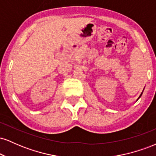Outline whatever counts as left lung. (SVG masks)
Segmentation results:
<instances>
[{"instance_id":"left-lung-1","label":"left lung","mask_w":156,"mask_h":156,"mask_svg":"<svg viewBox=\"0 0 156 156\" xmlns=\"http://www.w3.org/2000/svg\"><path fill=\"white\" fill-rule=\"evenodd\" d=\"M141 94H142V93H141ZM141 95H140V96H139V98H140V97H141Z\"/></svg>"}]
</instances>
